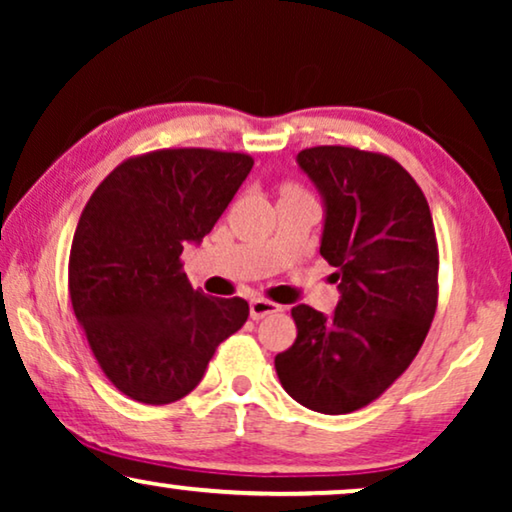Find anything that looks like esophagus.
Returning <instances> with one entry per match:
<instances>
[{"label": "esophagus", "instance_id": "34e87169", "mask_svg": "<svg viewBox=\"0 0 512 512\" xmlns=\"http://www.w3.org/2000/svg\"><path fill=\"white\" fill-rule=\"evenodd\" d=\"M279 310H282V307H279L277 303H270V300H265V298H254L249 303V314L254 321L268 317V314H277Z\"/></svg>", "mask_w": 512, "mask_h": 512}]
</instances>
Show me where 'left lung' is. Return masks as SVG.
<instances>
[{"mask_svg": "<svg viewBox=\"0 0 512 512\" xmlns=\"http://www.w3.org/2000/svg\"><path fill=\"white\" fill-rule=\"evenodd\" d=\"M324 205L319 254L333 265V314L296 305V342L275 356L293 401L345 415L410 366L438 303V247L422 188L396 160L349 146L296 156Z\"/></svg>", "mask_w": 512, "mask_h": 512, "instance_id": "left-lung-1", "label": "left lung"}]
</instances>
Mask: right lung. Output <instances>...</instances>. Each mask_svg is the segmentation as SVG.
Instances as JSON below:
<instances>
[{
  "label": "right lung",
  "mask_w": 512,
  "mask_h": 512,
  "mask_svg": "<svg viewBox=\"0 0 512 512\" xmlns=\"http://www.w3.org/2000/svg\"><path fill=\"white\" fill-rule=\"evenodd\" d=\"M251 167L244 153L153 151L125 160L90 195L69 254V296L97 363L125 396L184 398L247 321V300L195 291L179 256L214 228Z\"/></svg>",
  "instance_id": "obj_1"
}]
</instances>
